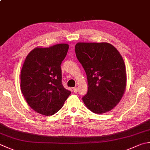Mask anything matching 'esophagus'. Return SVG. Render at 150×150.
I'll return each mask as SVG.
<instances>
[{
	"label": "esophagus",
	"instance_id": "34e87169",
	"mask_svg": "<svg viewBox=\"0 0 150 150\" xmlns=\"http://www.w3.org/2000/svg\"><path fill=\"white\" fill-rule=\"evenodd\" d=\"M78 87H74V88H73V91H74V93H77L78 92Z\"/></svg>",
	"mask_w": 150,
	"mask_h": 150
}]
</instances>
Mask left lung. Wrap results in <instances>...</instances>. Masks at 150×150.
Listing matches in <instances>:
<instances>
[{"instance_id": "1", "label": "left lung", "mask_w": 150, "mask_h": 150, "mask_svg": "<svg viewBox=\"0 0 150 150\" xmlns=\"http://www.w3.org/2000/svg\"><path fill=\"white\" fill-rule=\"evenodd\" d=\"M75 53L87 75L88 89L82 97L85 105L98 114L111 110L126 87L125 66L120 53L106 42H79Z\"/></svg>"}]
</instances>
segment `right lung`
Segmentation results:
<instances>
[{
  "label": "right lung",
  "mask_w": 150,
  "mask_h": 150,
  "mask_svg": "<svg viewBox=\"0 0 150 150\" xmlns=\"http://www.w3.org/2000/svg\"><path fill=\"white\" fill-rule=\"evenodd\" d=\"M69 45L36 47L28 54L21 72V89L28 104L44 115L55 114L71 91L62 84L61 63Z\"/></svg>",
  "instance_id": "obj_1"
}]
</instances>
